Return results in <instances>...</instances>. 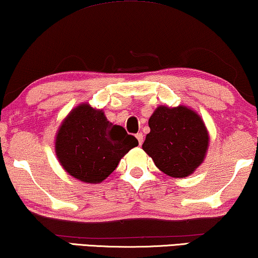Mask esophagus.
Masks as SVG:
<instances>
[{
    "label": "esophagus",
    "instance_id": "obj_1",
    "mask_svg": "<svg viewBox=\"0 0 258 258\" xmlns=\"http://www.w3.org/2000/svg\"><path fill=\"white\" fill-rule=\"evenodd\" d=\"M136 139H137V141H139V144L141 146V144L143 143V134L142 133L136 134Z\"/></svg>",
    "mask_w": 258,
    "mask_h": 258
}]
</instances>
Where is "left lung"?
<instances>
[{
	"mask_svg": "<svg viewBox=\"0 0 258 258\" xmlns=\"http://www.w3.org/2000/svg\"><path fill=\"white\" fill-rule=\"evenodd\" d=\"M148 124L150 133L142 149L162 172L183 178L203 163L209 148V133L202 117L191 108L160 105Z\"/></svg>",
	"mask_w": 258,
	"mask_h": 258,
	"instance_id": "1",
	"label": "left lung"
}]
</instances>
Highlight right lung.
Returning a JSON list of instances; mask_svg holds the SVG:
<instances>
[{
    "label": "right lung",
    "mask_w": 258,
    "mask_h": 258,
    "mask_svg": "<svg viewBox=\"0 0 258 258\" xmlns=\"http://www.w3.org/2000/svg\"><path fill=\"white\" fill-rule=\"evenodd\" d=\"M139 141L114 125L102 109L81 103L63 119L55 137V153L62 168L84 183L103 182Z\"/></svg>",
    "instance_id": "add662e5"
}]
</instances>
